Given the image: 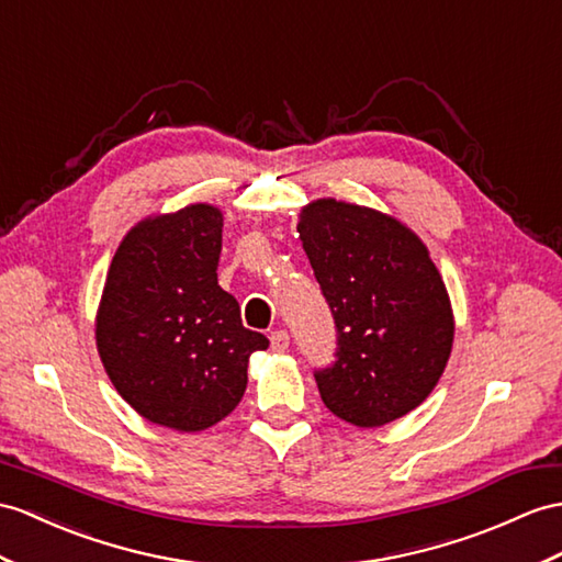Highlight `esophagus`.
<instances>
[{
  "instance_id": "obj_1",
  "label": "esophagus",
  "mask_w": 562,
  "mask_h": 562,
  "mask_svg": "<svg viewBox=\"0 0 562 562\" xmlns=\"http://www.w3.org/2000/svg\"><path fill=\"white\" fill-rule=\"evenodd\" d=\"M269 340H271V350L273 352H283V350H289L291 336H289V331H271Z\"/></svg>"
}]
</instances>
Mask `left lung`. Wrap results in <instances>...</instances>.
<instances>
[{
	"mask_svg": "<svg viewBox=\"0 0 562 562\" xmlns=\"http://www.w3.org/2000/svg\"><path fill=\"white\" fill-rule=\"evenodd\" d=\"M297 231L336 326L334 362L314 369L324 405L355 427L407 415L443 374L456 331L427 248L395 218L336 200L312 202Z\"/></svg>",
	"mask_w": 562,
	"mask_h": 562,
	"instance_id": "left-lung-1",
	"label": "left lung"
}]
</instances>
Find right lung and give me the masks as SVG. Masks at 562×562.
<instances>
[{"mask_svg":"<svg viewBox=\"0 0 562 562\" xmlns=\"http://www.w3.org/2000/svg\"><path fill=\"white\" fill-rule=\"evenodd\" d=\"M222 226L210 204L147 218L106 273L98 314L106 374L145 419L176 431L224 419L248 386L250 355L269 348L216 281Z\"/></svg>","mask_w":562,"mask_h":562,"instance_id":"add662e5","label":"right lung"}]
</instances>
